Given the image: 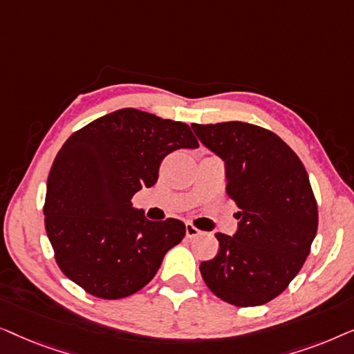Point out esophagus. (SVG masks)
I'll use <instances>...</instances> for the list:
<instances>
[{
    "label": "esophagus",
    "instance_id": "obj_1",
    "mask_svg": "<svg viewBox=\"0 0 354 354\" xmlns=\"http://www.w3.org/2000/svg\"><path fill=\"white\" fill-rule=\"evenodd\" d=\"M200 234H201V232L198 230L196 227L193 225V224H187V225H185V235H187V239H195V236H198Z\"/></svg>",
    "mask_w": 354,
    "mask_h": 354
}]
</instances>
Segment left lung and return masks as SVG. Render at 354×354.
Instances as JSON below:
<instances>
[{
	"mask_svg": "<svg viewBox=\"0 0 354 354\" xmlns=\"http://www.w3.org/2000/svg\"><path fill=\"white\" fill-rule=\"evenodd\" d=\"M225 164L227 195L240 207L234 236L200 270L216 297L240 308L279 297L303 268L317 232V203L303 162L277 135L246 122L192 124Z\"/></svg>",
	"mask_w": 354,
	"mask_h": 354,
	"instance_id": "left-lung-1",
	"label": "left lung"
}]
</instances>
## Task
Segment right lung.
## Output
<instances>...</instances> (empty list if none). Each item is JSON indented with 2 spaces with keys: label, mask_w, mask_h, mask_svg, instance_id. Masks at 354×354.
<instances>
[{
  "label": "right lung",
  "mask_w": 354,
  "mask_h": 354,
  "mask_svg": "<svg viewBox=\"0 0 354 354\" xmlns=\"http://www.w3.org/2000/svg\"><path fill=\"white\" fill-rule=\"evenodd\" d=\"M198 148L183 122L124 108L72 133L46 182L45 227L56 263L86 293L119 299L142 290L185 236L178 219L148 221L132 196L158 180L169 153Z\"/></svg>",
  "instance_id": "obj_1"
}]
</instances>
